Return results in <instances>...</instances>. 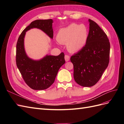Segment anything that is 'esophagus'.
Returning <instances> with one entry per match:
<instances>
[{"mask_svg":"<svg viewBox=\"0 0 124 124\" xmlns=\"http://www.w3.org/2000/svg\"><path fill=\"white\" fill-rule=\"evenodd\" d=\"M65 59L66 62H68L70 60V56L69 55H66L65 56Z\"/></svg>","mask_w":124,"mask_h":124,"instance_id":"34e87169","label":"esophagus"}]
</instances>
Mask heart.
<instances>
[{
  "label": "heart",
  "mask_w": 124,
  "mask_h": 124,
  "mask_svg": "<svg viewBox=\"0 0 124 124\" xmlns=\"http://www.w3.org/2000/svg\"><path fill=\"white\" fill-rule=\"evenodd\" d=\"M88 38V31L84 25L71 24L59 30L57 36L58 42L62 44L67 43L70 52H78L85 46Z\"/></svg>",
  "instance_id": "1"
}]
</instances>
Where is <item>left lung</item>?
I'll return each mask as SVG.
<instances>
[{"label": "left lung", "mask_w": 124, "mask_h": 124, "mask_svg": "<svg viewBox=\"0 0 124 124\" xmlns=\"http://www.w3.org/2000/svg\"><path fill=\"white\" fill-rule=\"evenodd\" d=\"M87 41L83 49L71 57L74 79L83 87H91L100 80L109 62L110 44L107 36L96 22L89 19Z\"/></svg>", "instance_id": "obj_1"}]
</instances>
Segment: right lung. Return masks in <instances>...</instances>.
I'll use <instances>...</instances> for the list:
<instances>
[{"mask_svg": "<svg viewBox=\"0 0 124 124\" xmlns=\"http://www.w3.org/2000/svg\"><path fill=\"white\" fill-rule=\"evenodd\" d=\"M53 21L37 20L32 22L22 31L16 44V62L25 83L35 90H44L54 82L59 68L65 63V55L62 52L58 56L46 55L39 60L29 58L24 47L26 32L32 28H38L53 39Z\"/></svg>", "mask_w": 124, "mask_h": 124, "instance_id": "1", "label": "right lung"}]
</instances>
